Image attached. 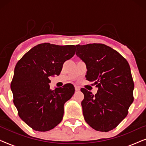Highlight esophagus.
<instances>
[{"label": "esophagus", "instance_id": "1", "mask_svg": "<svg viewBox=\"0 0 146 146\" xmlns=\"http://www.w3.org/2000/svg\"><path fill=\"white\" fill-rule=\"evenodd\" d=\"M75 90L76 91H79L80 90V88L79 86H75Z\"/></svg>", "mask_w": 146, "mask_h": 146}]
</instances>
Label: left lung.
<instances>
[{
  "instance_id": "obj_1",
  "label": "left lung",
  "mask_w": 146,
  "mask_h": 146,
  "mask_svg": "<svg viewBox=\"0 0 146 146\" xmlns=\"http://www.w3.org/2000/svg\"><path fill=\"white\" fill-rule=\"evenodd\" d=\"M76 54L86 64L87 80L98 88L95 95L81 88L85 121L93 129L108 131L126 117L133 101L130 67L116 50L104 44L76 46Z\"/></svg>"
}]
</instances>
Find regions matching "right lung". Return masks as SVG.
I'll list each match as a JSON object with an SVG mask.
<instances>
[{"label": "right lung", "instance_id": "1", "mask_svg": "<svg viewBox=\"0 0 146 146\" xmlns=\"http://www.w3.org/2000/svg\"><path fill=\"white\" fill-rule=\"evenodd\" d=\"M74 45L43 43L33 47L16 65L11 88L21 118L33 129L46 131L62 121L64 106L74 93L72 84L50 88V76H58L75 54Z\"/></svg>", "mask_w": 146, "mask_h": 146}]
</instances>
